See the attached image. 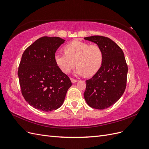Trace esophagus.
<instances>
[{"label": "esophagus", "mask_w": 149, "mask_h": 149, "mask_svg": "<svg viewBox=\"0 0 149 149\" xmlns=\"http://www.w3.org/2000/svg\"><path fill=\"white\" fill-rule=\"evenodd\" d=\"M71 82L73 83H76V82L78 81L77 79H73V78H71Z\"/></svg>", "instance_id": "esophagus-1"}]
</instances>
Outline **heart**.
Listing matches in <instances>:
<instances>
[{"mask_svg": "<svg viewBox=\"0 0 149 149\" xmlns=\"http://www.w3.org/2000/svg\"><path fill=\"white\" fill-rule=\"evenodd\" d=\"M65 53L58 52L55 59L64 73H68L76 65L75 73L89 76L95 74L102 64L103 52L97 45L74 40L65 47Z\"/></svg>", "mask_w": 149, "mask_h": 149, "instance_id": "heart-1", "label": "heart"}]
</instances>
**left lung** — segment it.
<instances>
[{"mask_svg":"<svg viewBox=\"0 0 149 149\" xmlns=\"http://www.w3.org/2000/svg\"><path fill=\"white\" fill-rule=\"evenodd\" d=\"M84 38L97 44L103 52L101 68L92 78L86 81L85 101L94 109H107L119 100L126 88L128 67L124 54L107 37L95 35Z\"/></svg>","mask_w":149,"mask_h":149,"instance_id":"obj_1","label":"left lung"}]
</instances>
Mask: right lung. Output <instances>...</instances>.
<instances>
[{
	"label": "right lung",
	"instance_id": "right-lung-1",
	"mask_svg": "<svg viewBox=\"0 0 149 149\" xmlns=\"http://www.w3.org/2000/svg\"><path fill=\"white\" fill-rule=\"evenodd\" d=\"M65 40L56 37H43L24 51L18 70L22 94L30 106L49 112L61 107L70 78L55 61L57 49Z\"/></svg>",
	"mask_w": 149,
	"mask_h": 149
}]
</instances>
